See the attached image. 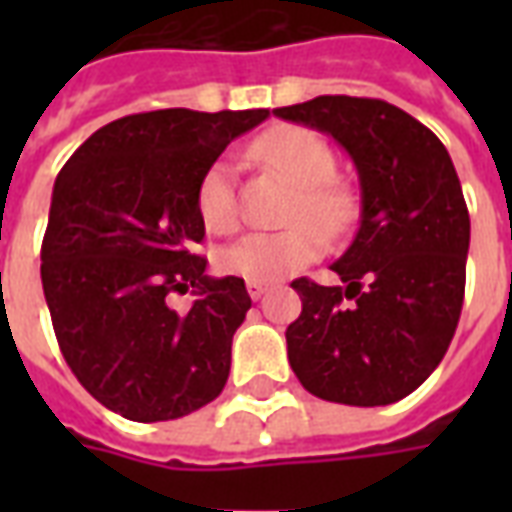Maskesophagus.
Segmentation results:
<instances>
[{"instance_id": "1", "label": "esophagus", "mask_w": 512, "mask_h": 512, "mask_svg": "<svg viewBox=\"0 0 512 512\" xmlns=\"http://www.w3.org/2000/svg\"><path fill=\"white\" fill-rule=\"evenodd\" d=\"M246 290H249L252 299H260L268 290V282H255V279H249V282H246Z\"/></svg>"}]
</instances>
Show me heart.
Instances as JSON below:
<instances>
[{
  "mask_svg": "<svg viewBox=\"0 0 512 512\" xmlns=\"http://www.w3.org/2000/svg\"><path fill=\"white\" fill-rule=\"evenodd\" d=\"M252 153L296 186V197L288 208V222L296 224L279 233L244 235L219 252V266L235 277L277 282L323 255L326 235L322 226L326 233H343L354 224L356 197L345 183L332 178L337 167L334 150L312 128H271L252 145ZM197 211L202 224L216 235L233 233L238 227L235 169L230 158H216L205 167L197 183ZM307 218L313 222L307 223Z\"/></svg>",
  "mask_w": 512,
  "mask_h": 512,
  "instance_id": "1",
  "label": "heart"
}]
</instances>
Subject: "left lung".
Instances as JSON below:
<instances>
[{
	"instance_id": "left-lung-1",
	"label": "left lung",
	"mask_w": 512,
	"mask_h": 512,
	"mask_svg": "<svg viewBox=\"0 0 512 512\" xmlns=\"http://www.w3.org/2000/svg\"><path fill=\"white\" fill-rule=\"evenodd\" d=\"M274 115L329 134L362 189L354 241L332 271L343 285L299 290L288 359L301 386L345 406H389L439 367L466 288L469 211L447 147L419 120L378 101L318 95Z\"/></svg>"
}]
</instances>
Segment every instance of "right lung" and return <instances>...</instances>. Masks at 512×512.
Segmentation results:
<instances>
[{
  "instance_id": "obj_1",
  "label": "right lung",
  "mask_w": 512,
  "mask_h": 512,
  "mask_svg": "<svg viewBox=\"0 0 512 512\" xmlns=\"http://www.w3.org/2000/svg\"><path fill=\"white\" fill-rule=\"evenodd\" d=\"M268 109H158L98 128L54 180L40 279L65 362L90 395L134 422L197 411L227 384L252 299L191 255L205 224L197 183ZM191 289L186 313L168 299Z\"/></svg>"
}]
</instances>
